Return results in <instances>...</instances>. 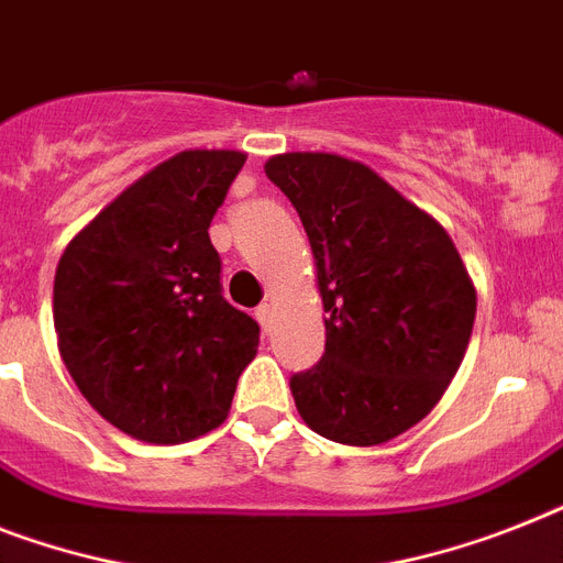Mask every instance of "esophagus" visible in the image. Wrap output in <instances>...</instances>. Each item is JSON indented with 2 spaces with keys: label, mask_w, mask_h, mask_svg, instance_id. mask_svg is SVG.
Returning a JSON list of instances; mask_svg holds the SVG:
<instances>
[{
  "label": "esophagus",
  "mask_w": 563,
  "mask_h": 563,
  "mask_svg": "<svg viewBox=\"0 0 563 563\" xmlns=\"http://www.w3.org/2000/svg\"><path fill=\"white\" fill-rule=\"evenodd\" d=\"M255 319H258V322H262L264 333L271 331V319H273V305H267V301H264V305H258V308H255Z\"/></svg>",
  "instance_id": "esophagus-1"
}]
</instances>
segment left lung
Wrapping results in <instances>:
<instances>
[{"label":"left lung","instance_id":"1","mask_svg":"<svg viewBox=\"0 0 563 563\" xmlns=\"http://www.w3.org/2000/svg\"><path fill=\"white\" fill-rule=\"evenodd\" d=\"M310 239L324 354L290 376L301 420L379 445L429 415L466 354L477 292L454 241L371 166L328 152L264 164Z\"/></svg>","mask_w":563,"mask_h":563}]
</instances>
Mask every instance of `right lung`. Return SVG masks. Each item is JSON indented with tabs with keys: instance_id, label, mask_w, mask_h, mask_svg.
I'll list each match as a JSON object with an SVG mask.
<instances>
[{
	"instance_id": "1",
	"label": "right lung",
	"mask_w": 563,
	"mask_h": 563,
	"mask_svg": "<svg viewBox=\"0 0 563 563\" xmlns=\"http://www.w3.org/2000/svg\"><path fill=\"white\" fill-rule=\"evenodd\" d=\"M247 155L187 148L88 221L54 276L65 368L97 415L175 445L227 420L258 324L221 296L209 224Z\"/></svg>"
}]
</instances>
